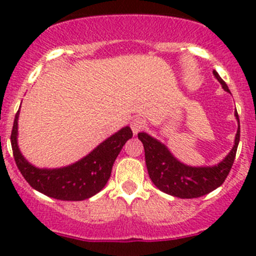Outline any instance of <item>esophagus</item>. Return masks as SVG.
I'll return each instance as SVG.
<instances>
[{"label": "esophagus", "mask_w": 256, "mask_h": 256, "mask_svg": "<svg viewBox=\"0 0 256 256\" xmlns=\"http://www.w3.org/2000/svg\"><path fill=\"white\" fill-rule=\"evenodd\" d=\"M131 130H132L134 135H138L141 130L144 128V121L141 118H135L130 124Z\"/></svg>", "instance_id": "obj_1"}]
</instances>
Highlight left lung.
I'll return each instance as SVG.
<instances>
[{"instance_id":"1","label":"left lung","mask_w":256,"mask_h":256,"mask_svg":"<svg viewBox=\"0 0 256 256\" xmlns=\"http://www.w3.org/2000/svg\"><path fill=\"white\" fill-rule=\"evenodd\" d=\"M213 74L222 84V88L230 92L228 85L219 76V74L216 70H213ZM234 115L238 120L234 146L230 152L214 166L193 167L182 164L161 141L146 132L138 134V140L144 144L147 171L154 184L162 192L183 200L202 197L223 184L233 166L240 140V124L236 110Z\"/></svg>"}]
</instances>
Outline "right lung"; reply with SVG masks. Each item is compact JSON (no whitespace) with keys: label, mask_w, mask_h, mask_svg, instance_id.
I'll return each mask as SVG.
<instances>
[{"label":"right lung","mask_w":256,"mask_h":256,"mask_svg":"<svg viewBox=\"0 0 256 256\" xmlns=\"http://www.w3.org/2000/svg\"><path fill=\"white\" fill-rule=\"evenodd\" d=\"M18 116L11 134V144L18 170L32 188L60 200H84L99 193L109 180L116 157L132 131L125 126L102 141L89 154L60 168H38L27 161L18 147Z\"/></svg>","instance_id":"add662e5"}]
</instances>
